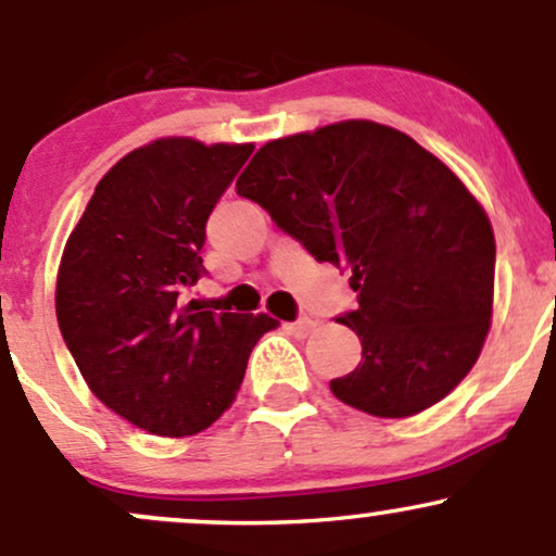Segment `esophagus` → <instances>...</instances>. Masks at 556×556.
<instances>
[{"mask_svg":"<svg viewBox=\"0 0 556 556\" xmlns=\"http://www.w3.org/2000/svg\"><path fill=\"white\" fill-rule=\"evenodd\" d=\"M285 329L290 331L292 337H298V340H303V337H308L311 331L316 329V321L314 318H298V321H290V324H285Z\"/></svg>","mask_w":556,"mask_h":556,"instance_id":"esophagus-1","label":"esophagus"}]
</instances>
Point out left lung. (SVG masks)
<instances>
[{
  "instance_id": "obj_1",
  "label": "left lung",
  "mask_w": 556,
  "mask_h": 556,
  "mask_svg": "<svg viewBox=\"0 0 556 556\" xmlns=\"http://www.w3.org/2000/svg\"><path fill=\"white\" fill-rule=\"evenodd\" d=\"M316 261L348 269L361 337L344 405L379 418L431 407L468 376L489 331L494 232L457 175L394 127L350 119L258 149L235 185Z\"/></svg>"
}]
</instances>
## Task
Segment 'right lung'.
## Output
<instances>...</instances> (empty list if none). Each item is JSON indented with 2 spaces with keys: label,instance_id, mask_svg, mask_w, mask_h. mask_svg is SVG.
<instances>
[{
  "label": "right lung",
  "instance_id": "1",
  "mask_svg": "<svg viewBox=\"0 0 556 556\" xmlns=\"http://www.w3.org/2000/svg\"><path fill=\"white\" fill-rule=\"evenodd\" d=\"M253 146L162 138L96 185L56 277V321L110 410L159 437H190L232 405L266 314H216L188 287L206 274V222Z\"/></svg>",
  "mask_w": 556,
  "mask_h": 556
}]
</instances>
